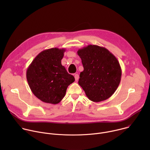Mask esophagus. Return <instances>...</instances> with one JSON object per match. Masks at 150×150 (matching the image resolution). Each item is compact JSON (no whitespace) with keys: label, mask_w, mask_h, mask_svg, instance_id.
<instances>
[{"label":"esophagus","mask_w":150,"mask_h":150,"mask_svg":"<svg viewBox=\"0 0 150 150\" xmlns=\"http://www.w3.org/2000/svg\"><path fill=\"white\" fill-rule=\"evenodd\" d=\"M75 79L76 81H78V79H79V75L78 74H75Z\"/></svg>","instance_id":"obj_1"}]
</instances>
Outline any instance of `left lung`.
I'll return each instance as SVG.
<instances>
[{
  "label": "left lung",
  "instance_id": "obj_1",
  "mask_svg": "<svg viewBox=\"0 0 150 150\" xmlns=\"http://www.w3.org/2000/svg\"><path fill=\"white\" fill-rule=\"evenodd\" d=\"M83 71L78 83L87 97L94 102L108 99L117 90L122 69L116 57L108 49L97 45H88L78 50Z\"/></svg>",
  "mask_w": 150,
  "mask_h": 150
}]
</instances>
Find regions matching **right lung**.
I'll return each mask as SVG.
<instances>
[{
  "mask_svg": "<svg viewBox=\"0 0 150 150\" xmlns=\"http://www.w3.org/2000/svg\"><path fill=\"white\" fill-rule=\"evenodd\" d=\"M65 49L52 48L40 52L27 70L29 87L41 101L56 104L65 97L67 89L75 81L62 65Z\"/></svg>",
  "mask_w": 150,
  "mask_h": 150,
  "instance_id": "right-lung-1",
  "label": "right lung"
}]
</instances>
